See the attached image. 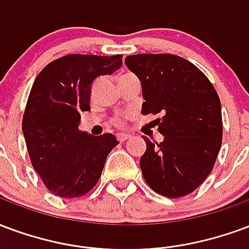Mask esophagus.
Masks as SVG:
<instances>
[{"label":"esophagus","mask_w":249,"mask_h":249,"mask_svg":"<svg viewBox=\"0 0 249 249\" xmlns=\"http://www.w3.org/2000/svg\"><path fill=\"white\" fill-rule=\"evenodd\" d=\"M130 138H131L130 134H118L117 135L118 142H126L127 139H130Z\"/></svg>","instance_id":"obj_1"}]
</instances>
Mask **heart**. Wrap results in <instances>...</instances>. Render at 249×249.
Wrapping results in <instances>:
<instances>
[{
	"mask_svg": "<svg viewBox=\"0 0 249 249\" xmlns=\"http://www.w3.org/2000/svg\"><path fill=\"white\" fill-rule=\"evenodd\" d=\"M114 124H117V126H121V124H122V121H121V119H115V121H114Z\"/></svg>",
	"mask_w": 249,
	"mask_h": 249,
	"instance_id": "heart-1",
	"label": "heart"
}]
</instances>
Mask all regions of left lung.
Returning <instances> with one entry per match:
<instances>
[{"label":"left lung","instance_id":"obj_1","mask_svg":"<svg viewBox=\"0 0 249 249\" xmlns=\"http://www.w3.org/2000/svg\"><path fill=\"white\" fill-rule=\"evenodd\" d=\"M142 82L143 114L157 119L163 142L146 141L141 170L147 184L167 197L186 196L211 174L223 138L215 87L194 63L172 54H137L124 59Z\"/></svg>","mask_w":249,"mask_h":249}]
</instances>
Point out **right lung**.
Here are the masks:
<instances>
[{
  "label": "right lung",
  "instance_id": "1",
  "mask_svg": "<svg viewBox=\"0 0 249 249\" xmlns=\"http://www.w3.org/2000/svg\"><path fill=\"white\" fill-rule=\"evenodd\" d=\"M121 66V54H69L43 67L33 83L23 112V137L33 168L54 195L79 197L99 180L117 138L92 137L78 126L81 112L90 110L92 82Z\"/></svg>",
  "mask_w": 249,
  "mask_h": 249
}]
</instances>
